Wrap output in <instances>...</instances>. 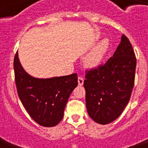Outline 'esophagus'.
<instances>
[{
	"instance_id": "1",
	"label": "esophagus",
	"mask_w": 148,
	"mask_h": 148,
	"mask_svg": "<svg viewBox=\"0 0 148 148\" xmlns=\"http://www.w3.org/2000/svg\"><path fill=\"white\" fill-rule=\"evenodd\" d=\"M83 83H84V79L82 77H78V85L79 86H82Z\"/></svg>"
}]
</instances>
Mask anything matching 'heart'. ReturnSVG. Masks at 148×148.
I'll return each mask as SVG.
<instances>
[{"label": "heart", "instance_id": "b5f03b06", "mask_svg": "<svg viewBox=\"0 0 148 148\" xmlns=\"http://www.w3.org/2000/svg\"><path fill=\"white\" fill-rule=\"evenodd\" d=\"M110 48V39L104 38L91 49L86 56L84 62L85 65L89 68H95L101 64L105 56Z\"/></svg>", "mask_w": 148, "mask_h": 148}]
</instances>
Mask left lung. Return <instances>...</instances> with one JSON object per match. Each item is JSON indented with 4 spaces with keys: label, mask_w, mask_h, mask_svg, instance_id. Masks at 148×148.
<instances>
[{
    "label": "left lung",
    "mask_w": 148,
    "mask_h": 148,
    "mask_svg": "<svg viewBox=\"0 0 148 148\" xmlns=\"http://www.w3.org/2000/svg\"><path fill=\"white\" fill-rule=\"evenodd\" d=\"M136 65L133 47L122 35L113 57L104 65L86 71V109L95 122L108 124L122 114L133 91Z\"/></svg>",
    "instance_id": "left-lung-1"
}]
</instances>
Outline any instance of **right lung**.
Instances as JSON below:
<instances>
[{"label":"right lung","instance_id":"obj_1","mask_svg":"<svg viewBox=\"0 0 148 148\" xmlns=\"http://www.w3.org/2000/svg\"><path fill=\"white\" fill-rule=\"evenodd\" d=\"M14 70L18 95L28 114L41 126H56L62 119L68 98L78 85L77 73L35 78L24 70L18 53L14 56Z\"/></svg>","mask_w":148,"mask_h":148}]
</instances>
